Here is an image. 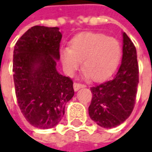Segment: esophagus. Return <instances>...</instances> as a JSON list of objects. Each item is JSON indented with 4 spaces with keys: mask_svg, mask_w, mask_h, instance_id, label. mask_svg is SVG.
Listing matches in <instances>:
<instances>
[{
    "mask_svg": "<svg viewBox=\"0 0 152 152\" xmlns=\"http://www.w3.org/2000/svg\"><path fill=\"white\" fill-rule=\"evenodd\" d=\"M85 87V85H83V84H80V83H78V82H75L74 84H73V89H74V91H79L80 88H84Z\"/></svg>",
    "mask_w": 152,
    "mask_h": 152,
    "instance_id": "34e87169",
    "label": "esophagus"
}]
</instances>
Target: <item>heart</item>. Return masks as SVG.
I'll return each mask as SVG.
<instances>
[{"mask_svg":"<svg viewBox=\"0 0 152 152\" xmlns=\"http://www.w3.org/2000/svg\"><path fill=\"white\" fill-rule=\"evenodd\" d=\"M121 45L117 39L99 33H83L70 41V48L60 50L61 62L68 74L82 68L92 80L106 79L119 61Z\"/></svg>","mask_w":152,"mask_h":152,"instance_id":"1","label":"heart"}]
</instances>
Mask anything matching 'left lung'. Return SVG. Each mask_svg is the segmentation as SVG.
I'll use <instances>...</instances> for the list:
<instances>
[{
    "mask_svg": "<svg viewBox=\"0 0 152 152\" xmlns=\"http://www.w3.org/2000/svg\"><path fill=\"white\" fill-rule=\"evenodd\" d=\"M123 59L112 79L91 88L92 99L89 114L102 128L111 129L124 123L133 112L139 84L136 48L125 33L123 34Z\"/></svg>",
    "mask_w": 152,
    "mask_h": 152,
    "instance_id": "obj_1",
    "label": "left lung"
}]
</instances>
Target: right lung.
<instances>
[{
    "label": "right lung",
    "instance_id": "obj_1",
    "mask_svg": "<svg viewBox=\"0 0 152 152\" xmlns=\"http://www.w3.org/2000/svg\"><path fill=\"white\" fill-rule=\"evenodd\" d=\"M62 37L58 27L34 26L17 41L13 80L21 113L34 127L50 129L62 118L74 95L73 80L56 71Z\"/></svg>",
    "mask_w": 152,
    "mask_h": 152
}]
</instances>
